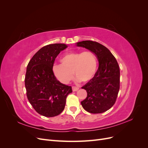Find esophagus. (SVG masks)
<instances>
[{
	"mask_svg": "<svg viewBox=\"0 0 148 148\" xmlns=\"http://www.w3.org/2000/svg\"><path fill=\"white\" fill-rule=\"evenodd\" d=\"M79 88L78 87H76V86H72V90L73 91H77V90H78Z\"/></svg>",
	"mask_w": 148,
	"mask_h": 148,
	"instance_id": "34e87169",
	"label": "esophagus"
}]
</instances>
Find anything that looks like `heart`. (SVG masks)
I'll return each instance as SVG.
<instances>
[{"instance_id":"obj_1","label":"heart","mask_w":148,"mask_h":148,"mask_svg":"<svg viewBox=\"0 0 148 148\" xmlns=\"http://www.w3.org/2000/svg\"><path fill=\"white\" fill-rule=\"evenodd\" d=\"M60 62L61 64H53L52 71L64 84L69 83L73 79V74L78 81L88 82L95 77L97 69V57L90 51L67 53L62 57Z\"/></svg>"}]
</instances>
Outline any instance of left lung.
I'll use <instances>...</instances> for the list:
<instances>
[{
	"label": "left lung",
	"instance_id": "left-lung-1",
	"mask_svg": "<svg viewBox=\"0 0 148 148\" xmlns=\"http://www.w3.org/2000/svg\"><path fill=\"white\" fill-rule=\"evenodd\" d=\"M95 53L99 67L92 79L82 88L87 97L81 102L83 109L89 113L104 112L114 106L120 89V69L118 62L110 51L100 43L92 41L77 42Z\"/></svg>",
	"mask_w": 148,
	"mask_h": 148
}]
</instances>
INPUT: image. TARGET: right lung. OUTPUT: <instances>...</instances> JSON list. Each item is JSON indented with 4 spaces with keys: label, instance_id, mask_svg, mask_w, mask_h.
Segmentation results:
<instances>
[{
    "label": "right lung",
    "instance_id": "right-lung-1",
    "mask_svg": "<svg viewBox=\"0 0 148 148\" xmlns=\"http://www.w3.org/2000/svg\"><path fill=\"white\" fill-rule=\"evenodd\" d=\"M66 47L64 44L42 47L31 58L26 69V96L34 110L44 117L59 115L65 108L67 96L72 92L71 86L58 81L52 71L56 58Z\"/></svg>",
    "mask_w": 148,
    "mask_h": 148
}]
</instances>
